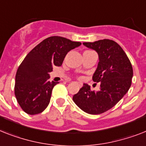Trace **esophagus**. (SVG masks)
<instances>
[{
	"mask_svg": "<svg viewBox=\"0 0 146 146\" xmlns=\"http://www.w3.org/2000/svg\"><path fill=\"white\" fill-rule=\"evenodd\" d=\"M79 86H81V84H80V83H79Z\"/></svg>",
	"mask_w": 146,
	"mask_h": 146,
	"instance_id": "obj_1",
	"label": "esophagus"
}]
</instances>
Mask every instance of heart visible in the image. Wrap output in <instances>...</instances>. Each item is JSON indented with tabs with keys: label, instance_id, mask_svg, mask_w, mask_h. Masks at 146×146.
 <instances>
[{
	"label": "heart",
	"instance_id": "1",
	"mask_svg": "<svg viewBox=\"0 0 146 146\" xmlns=\"http://www.w3.org/2000/svg\"><path fill=\"white\" fill-rule=\"evenodd\" d=\"M92 53H94L93 51H92V50H85V52H84V53H83V55H85V54H92Z\"/></svg>",
	"mask_w": 146,
	"mask_h": 146
}]
</instances>
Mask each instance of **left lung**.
Masks as SVG:
<instances>
[{"mask_svg":"<svg viewBox=\"0 0 146 146\" xmlns=\"http://www.w3.org/2000/svg\"><path fill=\"white\" fill-rule=\"evenodd\" d=\"M83 45L98 54L99 62L92 79L100 82V88L92 91L89 85L84 84L73 100L84 112L99 115L113 107L128 92L133 67L126 53L113 40L104 39Z\"/></svg>","mask_w":146,"mask_h":146,"instance_id":"left-lung-1","label":"left lung"}]
</instances>
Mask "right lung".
<instances>
[{"mask_svg":"<svg viewBox=\"0 0 146 146\" xmlns=\"http://www.w3.org/2000/svg\"><path fill=\"white\" fill-rule=\"evenodd\" d=\"M81 44L62 36H50L26 55L17 70L15 84V98L23 111L36 115L46 110L58 83L49 82L48 73L54 66H61L67 52Z\"/></svg>","mask_w":146,"mask_h":146,"instance_id":"1","label":"right lung"}]
</instances>
